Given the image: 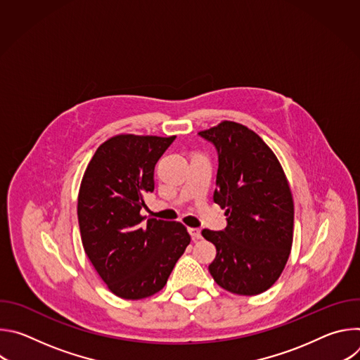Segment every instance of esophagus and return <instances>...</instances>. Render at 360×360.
<instances>
[{"mask_svg": "<svg viewBox=\"0 0 360 360\" xmlns=\"http://www.w3.org/2000/svg\"><path fill=\"white\" fill-rule=\"evenodd\" d=\"M189 233H191V236H192V239H193V240H199V239H202L200 229H198V228H189Z\"/></svg>", "mask_w": 360, "mask_h": 360, "instance_id": "esophagus-1", "label": "esophagus"}]
</instances>
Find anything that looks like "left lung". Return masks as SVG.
<instances>
[{
	"label": "left lung",
	"mask_w": 360,
	"mask_h": 360,
	"mask_svg": "<svg viewBox=\"0 0 360 360\" xmlns=\"http://www.w3.org/2000/svg\"><path fill=\"white\" fill-rule=\"evenodd\" d=\"M199 135L218 150L214 200L228 217L225 231H202L217 248L208 269L231 293L259 295L279 279L292 249L295 208L288 178L274 150L242 124L222 121Z\"/></svg>",
	"instance_id": "obj_1"
}]
</instances>
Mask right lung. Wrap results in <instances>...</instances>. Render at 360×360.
Masks as SVG:
<instances>
[{
    "label": "right lung",
    "mask_w": 360,
    "mask_h": 360,
    "mask_svg": "<svg viewBox=\"0 0 360 360\" xmlns=\"http://www.w3.org/2000/svg\"><path fill=\"white\" fill-rule=\"evenodd\" d=\"M172 136L120 134L102 142L84 172L78 224L84 250L108 289L138 300L160 292L191 242L181 222L149 218L143 196Z\"/></svg>",
    "instance_id": "add662e5"
}]
</instances>
